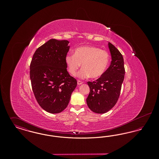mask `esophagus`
Instances as JSON below:
<instances>
[{
  "instance_id": "esophagus-1",
  "label": "esophagus",
  "mask_w": 159,
  "mask_h": 159,
  "mask_svg": "<svg viewBox=\"0 0 159 159\" xmlns=\"http://www.w3.org/2000/svg\"><path fill=\"white\" fill-rule=\"evenodd\" d=\"M83 83V82H82V81H80V80H77V84L78 85H80V84H82Z\"/></svg>"
}]
</instances>
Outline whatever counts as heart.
Instances as JSON below:
<instances>
[{"label": "heart", "mask_w": 159, "mask_h": 159, "mask_svg": "<svg viewBox=\"0 0 159 159\" xmlns=\"http://www.w3.org/2000/svg\"><path fill=\"white\" fill-rule=\"evenodd\" d=\"M68 71L75 76L82 64V70L77 74L81 79L90 76L97 79L102 76L108 68L110 55L107 51L94 46H82L75 50L74 55L68 53L65 58Z\"/></svg>", "instance_id": "b5f03b06"}]
</instances>
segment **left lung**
<instances>
[{"label":"left lung","mask_w":159,"mask_h":159,"mask_svg":"<svg viewBox=\"0 0 159 159\" xmlns=\"http://www.w3.org/2000/svg\"><path fill=\"white\" fill-rule=\"evenodd\" d=\"M108 48L112 59L110 67L97 80L88 82L90 92L86 99L87 105L96 113H105L116 105L125 77V70L121 53L110 42Z\"/></svg>","instance_id":"1"}]
</instances>
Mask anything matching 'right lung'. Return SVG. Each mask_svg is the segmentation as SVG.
Listing matches in <instances>:
<instances>
[{"label":"right lung","mask_w":159,"mask_h":159,"mask_svg":"<svg viewBox=\"0 0 159 159\" xmlns=\"http://www.w3.org/2000/svg\"><path fill=\"white\" fill-rule=\"evenodd\" d=\"M68 43L66 40L50 39L38 48L31 61L33 92L39 106L50 113H59L67 107L77 86L76 79L67 70Z\"/></svg>","instance_id":"add662e5"}]
</instances>
